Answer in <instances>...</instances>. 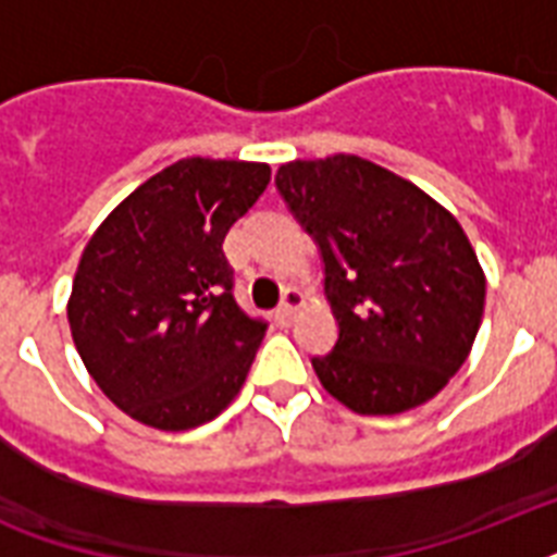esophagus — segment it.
<instances>
[{"label":"esophagus","mask_w":557,"mask_h":557,"mask_svg":"<svg viewBox=\"0 0 557 557\" xmlns=\"http://www.w3.org/2000/svg\"><path fill=\"white\" fill-rule=\"evenodd\" d=\"M300 306H304V295H300L297 288H286L283 304H280L277 312H274V321H277L280 326H286V323H292V318H295V312Z\"/></svg>","instance_id":"obj_1"}]
</instances>
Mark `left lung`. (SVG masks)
Returning a JSON list of instances; mask_svg holds the SVG:
<instances>
[{
  "mask_svg": "<svg viewBox=\"0 0 557 557\" xmlns=\"http://www.w3.org/2000/svg\"><path fill=\"white\" fill-rule=\"evenodd\" d=\"M277 190L314 236L338 321L323 389L361 416H396L440 393L474 347L485 274L457 216L361 156L288 161Z\"/></svg>",
  "mask_w": 557,
  "mask_h": 557,
  "instance_id": "left-lung-1",
  "label": "left lung"
}]
</instances>
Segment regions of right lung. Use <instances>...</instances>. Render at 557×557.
Here are the masks:
<instances>
[{
  "label": "right lung",
  "instance_id": "add662e5",
  "mask_svg": "<svg viewBox=\"0 0 557 557\" xmlns=\"http://www.w3.org/2000/svg\"><path fill=\"white\" fill-rule=\"evenodd\" d=\"M269 178L262 161L182 159L135 187L83 248L65 306L74 347L135 422L190 431L243 389L265 323L236 306L222 243Z\"/></svg>",
  "mask_w": 557,
  "mask_h": 557
}]
</instances>
